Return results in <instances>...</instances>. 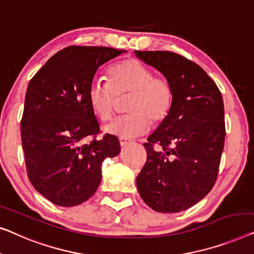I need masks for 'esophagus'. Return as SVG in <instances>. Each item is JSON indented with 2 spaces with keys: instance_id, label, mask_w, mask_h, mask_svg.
<instances>
[{
  "instance_id": "34e87169",
  "label": "esophagus",
  "mask_w": 254,
  "mask_h": 254,
  "mask_svg": "<svg viewBox=\"0 0 254 254\" xmlns=\"http://www.w3.org/2000/svg\"><path fill=\"white\" fill-rule=\"evenodd\" d=\"M128 144H131V140L127 138H120V145L124 147V146H127Z\"/></svg>"
}]
</instances>
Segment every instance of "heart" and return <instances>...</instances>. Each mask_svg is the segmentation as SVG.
Here are the masks:
<instances>
[{
	"label": "heart",
	"instance_id": "heart-1",
	"mask_svg": "<svg viewBox=\"0 0 254 254\" xmlns=\"http://www.w3.org/2000/svg\"><path fill=\"white\" fill-rule=\"evenodd\" d=\"M130 93L127 101L128 114L106 127L110 134L121 138L146 133L151 121L159 123L173 106V88L166 78L154 76L148 65L137 59H127L109 69V81L94 79L88 88V102L93 113L103 122L112 119L117 96Z\"/></svg>",
	"mask_w": 254,
	"mask_h": 254
}]
</instances>
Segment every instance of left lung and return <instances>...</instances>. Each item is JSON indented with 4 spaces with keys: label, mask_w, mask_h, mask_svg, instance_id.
I'll return each instance as SVG.
<instances>
[{
    "label": "left lung",
    "mask_w": 254,
    "mask_h": 254,
    "mask_svg": "<svg viewBox=\"0 0 254 254\" xmlns=\"http://www.w3.org/2000/svg\"><path fill=\"white\" fill-rule=\"evenodd\" d=\"M134 53L173 88L169 114L144 144L147 161L137 176V189L155 212L178 213L215 184L226 138L222 95L205 70L184 56Z\"/></svg>",
    "instance_id": "8db88e82"
}]
</instances>
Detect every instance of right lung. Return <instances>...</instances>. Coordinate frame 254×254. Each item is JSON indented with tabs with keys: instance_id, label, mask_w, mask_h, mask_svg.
Masks as SVG:
<instances>
[{
	"instance_id": "right-lung-1",
	"label": "right lung",
	"mask_w": 254,
	"mask_h": 254,
	"mask_svg": "<svg viewBox=\"0 0 254 254\" xmlns=\"http://www.w3.org/2000/svg\"><path fill=\"white\" fill-rule=\"evenodd\" d=\"M126 51L70 46L56 53L30 80L20 122L28 178L59 206H77L95 193L101 164L121 152L113 134L98 140L99 123L88 102L96 70ZM90 135L93 140L85 143Z\"/></svg>"
}]
</instances>
